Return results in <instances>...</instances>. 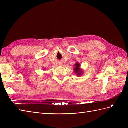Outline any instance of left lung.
Listing matches in <instances>:
<instances>
[{"label": "left lung", "instance_id": "obj_1", "mask_svg": "<svg viewBox=\"0 0 128 128\" xmlns=\"http://www.w3.org/2000/svg\"><path fill=\"white\" fill-rule=\"evenodd\" d=\"M74 66V67L73 68V69H74L75 74L78 76H80L82 75L84 73V71L82 69H81V64L79 62H76Z\"/></svg>", "mask_w": 128, "mask_h": 128}]
</instances>
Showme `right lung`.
<instances>
[{"instance_id": "add662e5", "label": "right lung", "mask_w": 128, "mask_h": 128, "mask_svg": "<svg viewBox=\"0 0 128 128\" xmlns=\"http://www.w3.org/2000/svg\"><path fill=\"white\" fill-rule=\"evenodd\" d=\"M44 70H45V69H44Z\"/></svg>"}]
</instances>
